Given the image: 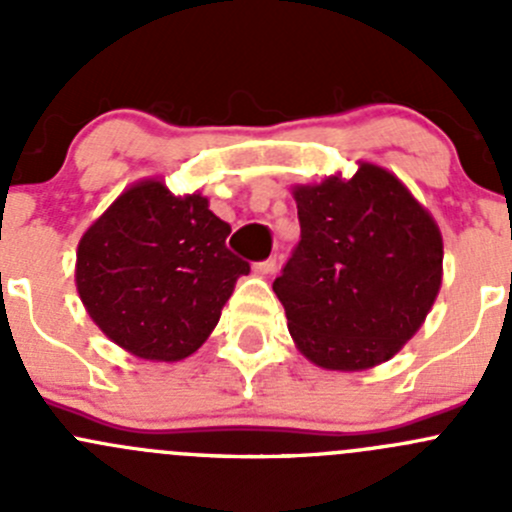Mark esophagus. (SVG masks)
I'll return each mask as SVG.
<instances>
[{
	"instance_id": "obj_1",
	"label": "esophagus",
	"mask_w": 512,
	"mask_h": 512,
	"mask_svg": "<svg viewBox=\"0 0 512 512\" xmlns=\"http://www.w3.org/2000/svg\"><path fill=\"white\" fill-rule=\"evenodd\" d=\"M255 270L260 272V275H272V272L277 270V255L275 257H267V260H262V262H257Z\"/></svg>"
}]
</instances>
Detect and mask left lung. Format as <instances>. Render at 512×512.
Wrapping results in <instances>:
<instances>
[{
    "label": "left lung",
    "instance_id": "8db88e82",
    "mask_svg": "<svg viewBox=\"0 0 512 512\" xmlns=\"http://www.w3.org/2000/svg\"><path fill=\"white\" fill-rule=\"evenodd\" d=\"M299 242L272 282L299 352L324 369L391 359L441 289L443 240L399 178L361 163L352 180L294 188Z\"/></svg>",
    "mask_w": 512,
    "mask_h": 512
}]
</instances>
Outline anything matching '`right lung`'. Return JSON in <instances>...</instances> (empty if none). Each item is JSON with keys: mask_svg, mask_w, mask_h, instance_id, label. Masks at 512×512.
Segmentation results:
<instances>
[{"mask_svg": "<svg viewBox=\"0 0 512 512\" xmlns=\"http://www.w3.org/2000/svg\"><path fill=\"white\" fill-rule=\"evenodd\" d=\"M230 225L203 195L128 188L81 237L76 287L101 332L141 359H185L208 339L237 277Z\"/></svg>", "mask_w": 512, "mask_h": 512, "instance_id": "obj_1", "label": "right lung"}]
</instances>
